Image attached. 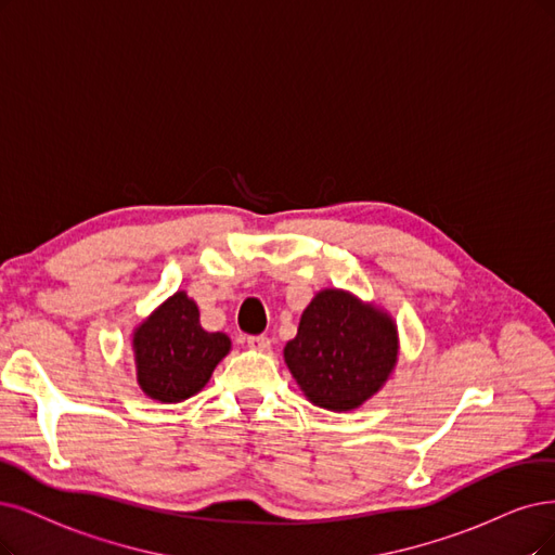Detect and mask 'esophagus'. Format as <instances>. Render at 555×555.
Instances as JSON below:
<instances>
[{"mask_svg":"<svg viewBox=\"0 0 555 555\" xmlns=\"http://www.w3.org/2000/svg\"><path fill=\"white\" fill-rule=\"evenodd\" d=\"M246 345L251 347L256 352H270L272 350V340L267 336H249L246 338Z\"/></svg>","mask_w":555,"mask_h":555,"instance_id":"34e87169","label":"esophagus"}]
</instances>
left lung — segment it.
Here are the masks:
<instances>
[{"instance_id":"8db88e82","label":"left lung","mask_w":555,"mask_h":555,"mask_svg":"<svg viewBox=\"0 0 555 555\" xmlns=\"http://www.w3.org/2000/svg\"><path fill=\"white\" fill-rule=\"evenodd\" d=\"M304 396L330 412H352L386 384L398 363L393 318L354 295L326 288L306 306L283 350Z\"/></svg>"}]
</instances>
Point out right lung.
Wrapping results in <instances>:
<instances>
[{
  "label": "right lung",
  "instance_id": "add662e5",
  "mask_svg": "<svg viewBox=\"0 0 555 555\" xmlns=\"http://www.w3.org/2000/svg\"><path fill=\"white\" fill-rule=\"evenodd\" d=\"M132 350L141 391L159 402H182L210 382L231 352V338L205 332L198 306L180 291L137 326Z\"/></svg>",
  "mask_w": 555,
  "mask_h": 555
}]
</instances>
